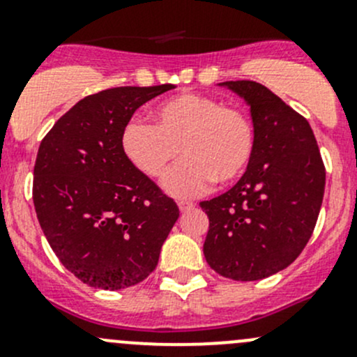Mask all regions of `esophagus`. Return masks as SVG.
Masks as SVG:
<instances>
[{
  "label": "esophagus",
  "mask_w": 357,
  "mask_h": 357,
  "mask_svg": "<svg viewBox=\"0 0 357 357\" xmlns=\"http://www.w3.org/2000/svg\"><path fill=\"white\" fill-rule=\"evenodd\" d=\"M178 207L181 212H186V211H190V208L195 207V204H193V202H188V200H179Z\"/></svg>",
  "instance_id": "obj_1"
}]
</instances>
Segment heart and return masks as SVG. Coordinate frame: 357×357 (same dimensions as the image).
Masks as SVG:
<instances>
[{
    "label": "heart",
    "instance_id": "heart-1",
    "mask_svg": "<svg viewBox=\"0 0 357 357\" xmlns=\"http://www.w3.org/2000/svg\"><path fill=\"white\" fill-rule=\"evenodd\" d=\"M254 126L238 107L200 93H179L153 109V126L129 121L122 129L126 157L149 178L165 176L178 153L183 160L165 178V192L195 197L212 183L231 185L254 152Z\"/></svg>",
    "mask_w": 357,
    "mask_h": 357
}]
</instances>
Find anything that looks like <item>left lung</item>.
<instances>
[{
	"instance_id": "1",
	"label": "left lung",
	"mask_w": 357,
	"mask_h": 357,
	"mask_svg": "<svg viewBox=\"0 0 357 357\" xmlns=\"http://www.w3.org/2000/svg\"><path fill=\"white\" fill-rule=\"evenodd\" d=\"M245 100L254 152L245 174L222 195L200 202L208 218L204 255L236 282L268 278L304 250L325 193V165L309 122L266 86L219 82Z\"/></svg>"
}]
</instances>
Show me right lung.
Segmentation results:
<instances>
[{
	"mask_svg": "<svg viewBox=\"0 0 357 357\" xmlns=\"http://www.w3.org/2000/svg\"><path fill=\"white\" fill-rule=\"evenodd\" d=\"M174 86H121L75 103L39 145L32 200L43 233L82 283L121 290L157 268L179 218L176 202L126 157L132 114Z\"/></svg>",
	"mask_w": 357,
	"mask_h": 357,
	"instance_id": "right-lung-1",
	"label": "right lung"
}]
</instances>
